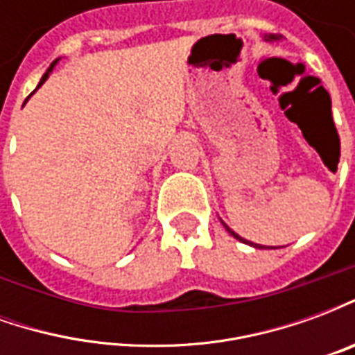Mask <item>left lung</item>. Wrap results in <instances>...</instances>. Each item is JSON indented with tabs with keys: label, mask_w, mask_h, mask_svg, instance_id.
Instances as JSON below:
<instances>
[{
	"label": "left lung",
	"mask_w": 355,
	"mask_h": 355,
	"mask_svg": "<svg viewBox=\"0 0 355 355\" xmlns=\"http://www.w3.org/2000/svg\"><path fill=\"white\" fill-rule=\"evenodd\" d=\"M264 42H282V35L279 34H270V35H264ZM220 223H223V220H220ZM223 226L224 228H226V232H228V234H230V236H234V238L238 239V241H243V243H247V245H251V247H257V249H264V245H259V243H253V241H247V239H243L241 238V236H238V234H236V232L232 230L230 226H228V224H224L223 223Z\"/></svg>",
	"instance_id": "1"
}]
</instances>
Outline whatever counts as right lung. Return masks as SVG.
Segmentation results:
<instances>
[{"label":"right lung","mask_w":355,"mask_h":355,"mask_svg":"<svg viewBox=\"0 0 355 355\" xmlns=\"http://www.w3.org/2000/svg\"><path fill=\"white\" fill-rule=\"evenodd\" d=\"M58 60H60V58H57V60H55V62H53V64L49 66V70H47V72L43 73V78H42V80H40V85H37V87H35V91H37V89L42 87L43 83H45V81H47V78H49V73L53 72V68H55V66H57V62H58ZM35 91H34V93H35ZM34 93H32V94H34ZM32 94H30V96H32ZM30 96H28V98H30ZM28 98H26V101H28Z\"/></svg>","instance_id":"right-lung-1"}]
</instances>
